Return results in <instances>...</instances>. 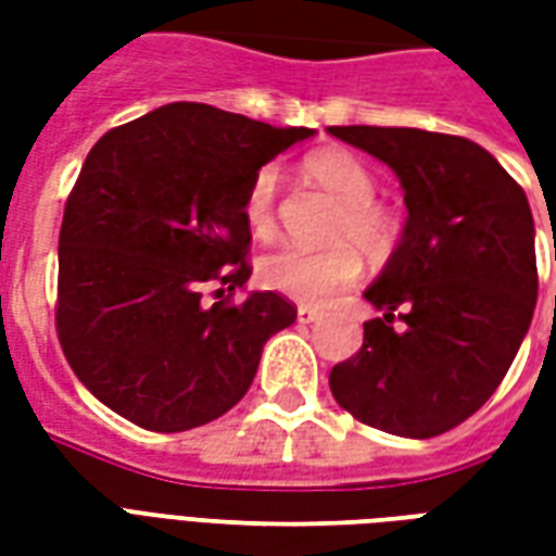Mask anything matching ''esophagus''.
Masks as SVG:
<instances>
[{"instance_id": "esophagus-1", "label": "esophagus", "mask_w": 556, "mask_h": 556, "mask_svg": "<svg viewBox=\"0 0 556 556\" xmlns=\"http://www.w3.org/2000/svg\"><path fill=\"white\" fill-rule=\"evenodd\" d=\"M321 318V309H315V306H298V321L301 325H313Z\"/></svg>"}]
</instances>
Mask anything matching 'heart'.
<instances>
[{"instance_id":"obj_1","label":"heart","mask_w":556,"mask_h":556,"mask_svg":"<svg viewBox=\"0 0 556 556\" xmlns=\"http://www.w3.org/2000/svg\"><path fill=\"white\" fill-rule=\"evenodd\" d=\"M303 172L342 205L333 226V241L339 243L327 250L279 247L258 258V282L298 303H325L361 277V250L369 258L390 255L399 223L387 207L375 205L372 172L349 151H318L303 163ZM277 169L265 166L255 172L247 190L243 219L255 238H270L277 231Z\"/></svg>"}]
</instances>
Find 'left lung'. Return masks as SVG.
I'll return each instance as SVG.
<instances>
[{
    "label": "left lung",
    "mask_w": 556,
    "mask_h": 556,
    "mask_svg": "<svg viewBox=\"0 0 556 556\" xmlns=\"http://www.w3.org/2000/svg\"><path fill=\"white\" fill-rule=\"evenodd\" d=\"M396 172L408 217L363 298L381 318L330 372L351 417L434 438L477 414L536 309V229L525 190L477 142L417 127H327ZM406 321L392 325L395 313Z\"/></svg>",
    "instance_id": "8db88e82"
}]
</instances>
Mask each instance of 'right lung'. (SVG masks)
I'll list each match as a JSON object with an SVG mask.
<instances>
[{
    "mask_svg": "<svg viewBox=\"0 0 556 556\" xmlns=\"http://www.w3.org/2000/svg\"><path fill=\"white\" fill-rule=\"evenodd\" d=\"M313 134L181 101L94 142L59 231L55 306L91 396L148 431L195 429L241 402L265 342L298 309L274 291L207 307L201 289H243L247 190Z\"/></svg>",
    "mask_w": 556,
    "mask_h": 556,
    "instance_id": "obj_1",
    "label": "right lung"
}]
</instances>
